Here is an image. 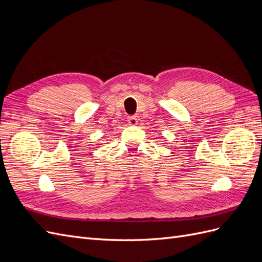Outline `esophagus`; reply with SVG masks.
<instances>
[{"mask_svg": "<svg viewBox=\"0 0 262 262\" xmlns=\"http://www.w3.org/2000/svg\"><path fill=\"white\" fill-rule=\"evenodd\" d=\"M128 123L130 125H137L138 124V119L134 116H131V117L128 118Z\"/></svg>", "mask_w": 262, "mask_h": 262, "instance_id": "1", "label": "esophagus"}]
</instances>
